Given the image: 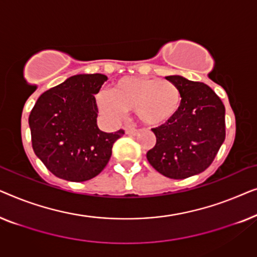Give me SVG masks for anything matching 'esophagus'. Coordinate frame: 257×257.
Wrapping results in <instances>:
<instances>
[{"label": "esophagus", "instance_id": "obj_1", "mask_svg": "<svg viewBox=\"0 0 257 257\" xmlns=\"http://www.w3.org/2000/svg\"><path fill=\"white\" fill-rule=\"evenodd\" d=\"M139 131H140V130L135 128V127H131V126H128V127L125 128L126 135H128V136H137L139 133Z\"/></svg>", "mask_w": 257, "mask_h": 257}]
</instances>
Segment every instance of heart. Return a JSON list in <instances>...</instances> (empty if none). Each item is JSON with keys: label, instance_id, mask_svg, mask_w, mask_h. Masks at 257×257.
Listing matches in <instances>:
<instances>
[{"label": "heart", "instance_id": "heart-1", "mask_svg": "<svg viewBox=\"0 0 257 257\" xmlns=\"http://www.w3.org/2000/svg\"><path fill=\"white\" fill-rule=\"evenodd\" d=\"M181 103V92L174 83L149 77H122L114 83L112 92L101 90L96 94L98 110L108 120H118L125 111H135L147 125L168 121L180 110Z\"/></svg>", "mask_w": 257, "mask_h": 257}]
</instances>
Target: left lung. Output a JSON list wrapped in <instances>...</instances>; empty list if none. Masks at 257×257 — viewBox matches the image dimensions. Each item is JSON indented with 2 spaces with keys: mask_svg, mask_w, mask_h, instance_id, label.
<instances>
[{
  "mask_svg": "<svg viewBox=\"0 0 257 257\" xmlns=\"http://www.w3.org/2000/svg\"><path fill=\"white\" fill-rule=\"evenodd\" d=\"M180 90V110L152 128L157 137L149 163L165 177L186 179L210 166L226 138L224 105L208 85L181 76L165 77Z\"/></svg>",
  "mask_w": 257,
  "mask_h": 257,
  "instance_id": "8db88e82",
  "label": "left lung"
}]
</instances>
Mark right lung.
I'll list each match as a JSON object with an SVG mask.
<instances>
[{
  "mask_svg": "<svg viewBox=\"0 0 257 257\" xmlns=\"http://www.w3.org/2000/svg\"><path fill=\"white\" fill-rule=\"evenodd\" d=\"M107 80L101 73L76 75L38 98L29 115L31 144L37 158L57 178L68 181L90 180L106 166L114 133L97 126L94 94Z\"/></svg>",
  "mask_w": 257,
  "mask_h": 257,
  "instance_id": "1",
  "label": "right lung"
}]
</instances>
